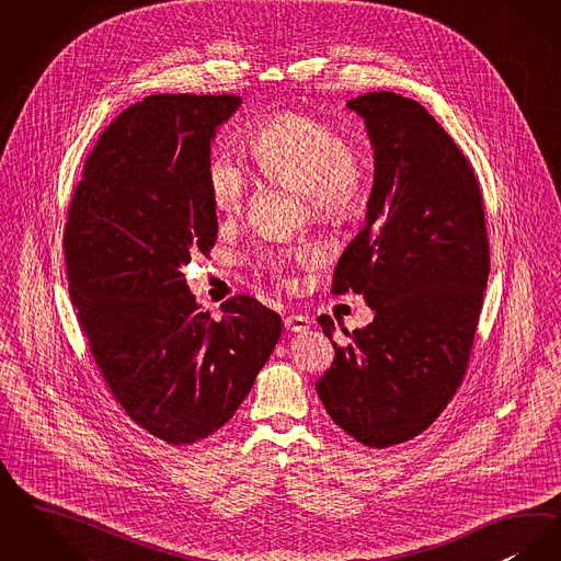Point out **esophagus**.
Here are the masks:
<instances>
[{
    "instance_id": "1",
    "label": "esophagus",
    "mask_w": 561,
    "mask_h": 561,
    "mask_svg": "<svg viewBox=\"0 0 561 561\" xmlns=\"http://www.w3.org/2000/svg\"><path fill=\"white\" fill-rule=\"evenodd\" d=\"M311 323H313V319L311 317H307V314H288V317H284V325H286V330H290V332H307L309 328H311Z\"/></svg>"
}]
</instances>
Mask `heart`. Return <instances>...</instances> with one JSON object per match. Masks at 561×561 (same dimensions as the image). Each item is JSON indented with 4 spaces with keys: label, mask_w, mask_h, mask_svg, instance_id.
Instances as JSON below:
<instances>
[{
    "label": "heart",
    "mask_w": 561,
    "mask_h": 561,
    "mask_svg": "<svg viewBox=\"0 0 561 561\" xmlns=\"http://www.w3.org/2000/svg\"><path fill=\"white\" fill-rule=\"evenodd\" d=\"M250 154L271 183L300 192L314 221L334 227L353 224L369 198V158L357 139H344L328 118L279 111L261 118L248 137ZM206 192L219 215L242 210L250 194L244 164L231 152H215L204 169ZM319 248L302 242L261 254V265L284 277L294 265H313Z\"/></svg>",
    "instance_id": "b5f03b06"
}]
</instances>
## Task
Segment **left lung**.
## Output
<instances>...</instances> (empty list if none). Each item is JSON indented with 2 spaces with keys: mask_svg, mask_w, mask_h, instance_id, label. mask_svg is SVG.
I'll return each instance as SVG.
<instances>
[{
  "mask_svg": "<svg viewBox=\"0 0 561 561\" xmlns=\"http://www.w3.org/2000/svg\"><path fill=\"white\" fill-rule=\"evenodd\" d=\"M374 148L365 227L334 271V294H363L374 321L342 328L314 388L330 417L374 448L415 438L445 411L470 363L491 270L470 160L415 100L369 91L346 104ZM319 325L332 340L334 319Z\"/></svg>",
  "mask_w": 561,
  "mask_h": 561,
  "instance_id": "1",
  "label": "left lung"
}]
</instances>
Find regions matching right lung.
Listing matches in <instances>:
<instances>
[{
	"instance_id": "add662e5",
	"label": "right lung",
	"mask_w": 561,
	"mask_h": 561,
	"mask_svg": "<svg viewBox=\"0 0 561 561\" xmlns=\"http://www.w3.org/2000/svg\"><path fill=\"white\" fill-rule=\"evenodd\" d=\"M240 104L162 93L129 106L100 135L68 206V291L91 357L135 424L175 447L233 417L282 334V317L247 294L215 321L181 271L215 247L204 169Z\"/></svg>"
}]
</instances>
